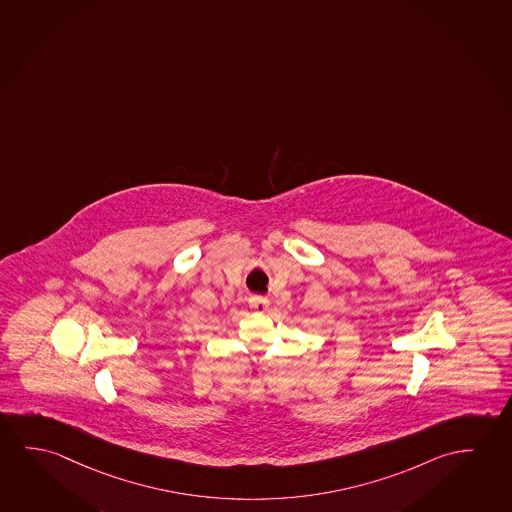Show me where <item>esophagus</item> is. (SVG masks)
I'll use <instances>...</instances> for the list:
<instances>
[{
	"mask_svg": "<svg viewBox=\"0 0 512 512\" xmlns=\"http://www.w3.org/2000/svg\"><path fill=\"white\" fill-rule=\"evenodd\" d=\"M268 306H270V302L265 297H258V295H254L249 299V308L252 311H256V313H265L267 311Z\"/></svg>",
	"mask_w": 512,
	"mask_h": 512,
	"instance_id": "esophagus-1",
	"label": "esophagus"
}]
</instances>
